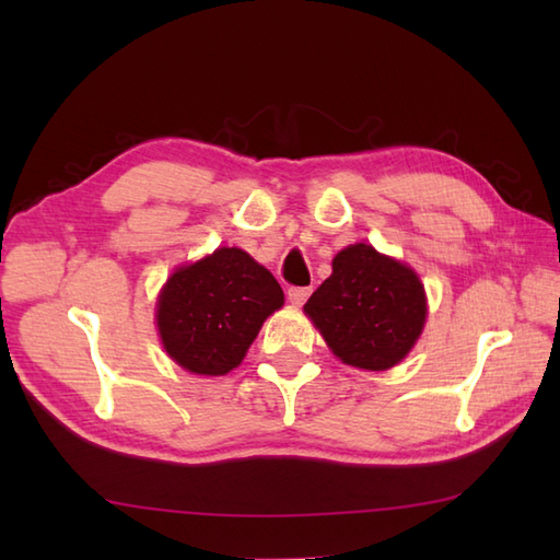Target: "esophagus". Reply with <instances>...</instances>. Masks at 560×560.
<instances>
[{
  "mask_svg": "<svg viewBox=\"0 0 560 560\" xmlns=\"http://www.w3.org/2000/svg\"><path fill=\"white\" fill-rule=\"evenodd\" d=\"M287 295H289V301L293 305H303L307 301V295H311V289H307V287H291Z\"/></svg>",
  "mask_w": 560,
  "mask_h": 560,
  "instance_id": "34e87169",
  "label": "esophagus"
}]
</instances>
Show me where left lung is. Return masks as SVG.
Wrapping results in <instances>:
<instances>
[{
    "label": "left lung",
    "instance_id": "1",
    "mask_svg": "<svg viewBox=\"0 0 560 560\" xmlns=\"http://www.w3.org/2000/svg\"><path fill=\"white\" fill-rule=\"evenodd\" d=\"M305 313L343 363L387 371L421 337L425 295L413 269L359 243L335 257Z\"/></svg>",
    "mask_w": 560,
    "mask_h": 560
}]
</instances>
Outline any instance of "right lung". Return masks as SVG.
<instances>
[{
	"mask_svg": "<svg viewBox=\"0 0 560 560\" xmlns=\"http://www.w3.org/2000/svg\"><path fill=\"white\" fill-rule=\"evenodd\" d=\"M283 305L271 273L237 247L177 269L159 295V331L175 363L225 375L243 361L261 323Z\"/></svg>",
	"mask_w": 560,
	"mask_h": 560,
	"instance_id": "add662e5",
	"label": "right lung"
}]
</instances>
